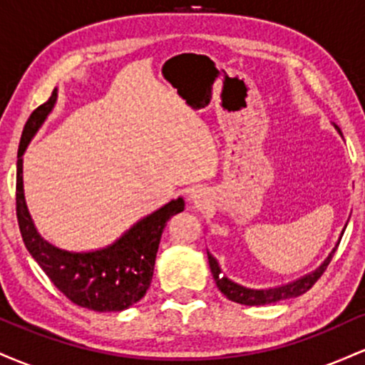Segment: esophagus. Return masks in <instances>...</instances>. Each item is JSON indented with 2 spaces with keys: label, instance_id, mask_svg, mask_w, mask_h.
<instances>
[{
  "label": "esophagus",
  "instance_id": "34e87169",
  "mask_svg": "<svg viewBox=\"0 0 365 365\" xmlns=\"http://www.w3.org/2000/svg\"><path fill=\"white\" fill-rule=\"evenodd\" d=\"M202 194H200V190H194V192H192V194H190V200H192V202H195V204H200V202H202Z\"/></svg>",
  "mask_w": 365,
  "mask_h": 365
}]
</instances>
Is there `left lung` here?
<instances>
[{
	"mask_svg": "<svg viewBox=\"0 0 365 365\" xmlns=\"http://www.w3.org/2000/svg\"><path fill=\"white\" fill-rule=\"evenodd\" d=\"M338 132H340V128H338ZM334 252H336V249L329 254V257L326 259V261L322 262L321 266L314 271V273L304 276V278L297 279V282H293V283L284 284V287L269 288V290H250V288L240 287V284L230 282L226 276L221 274V269H220V266H217L216 259L212 257L211 254H207V259H209V267H211L212 278H215L217 288H220L221 293H223L226 299L232 300V302L242 304V305H267V304L282 302V300L292 299V297H299L307 290H311V288L314 287V283L321 278L322 273L326 271V267L329 266Z\"/></svg>",
	"mask_w": 365,
	"mask_h": 365,
	"instance_id": "obj_1",
	"label": "left lung"
}]
</instances>
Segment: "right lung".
Returning <instances> with one entry per match:
<instances>
[{"label":"right lung","instance_id":"add662e5","mask_svg":"<svg viewBox=\"0 0 365 365\" xmlns=\"http://www.w3.org/2000/svg\"><path fill=\"white\" fill-rule=\"evenodd\" d=\"M56 101L51 98L32 111L25 123L16 159V220L29 254L70 302L96 312H118L137 304L148 292L154 273L159 240L171 216L185 209L183 199L140 220L118 242L96 252H66L41 238L24 197L22 154Z\"/></svg>","mask_w":365,"mask_h":365}]
</instances>
